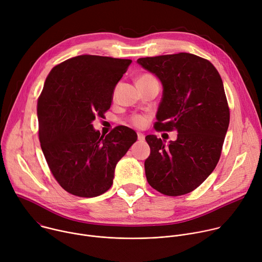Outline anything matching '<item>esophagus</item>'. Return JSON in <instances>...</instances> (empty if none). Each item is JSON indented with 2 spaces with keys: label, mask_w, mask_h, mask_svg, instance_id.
<instances>
[{
  "label": "esophagus",
  "mask_w": 262,
  "mask_h": 262,
  "mask_svg": "<svg viewBox=\"0 0 262 262\" xmlns=\"http://www.w3.org/2000/svg\"><path fill=\"white\" fill-rule=\"evenodd\" d=\"M138 140L139 141H144L145 140V135H143L142 133H138Z\"/></svg>",
  "instance_id": "34e87169"
}]
</instances>
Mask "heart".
I'll return each mask as SVG.
<instances>
[{
  "label": "heart",
  "instance_id": "1",
  "mask_svg": "<svg viewBox=\"0 0 262 262\" xmlns=\"http://www.w3.org/2000/svg\"><path fill=\"white\" fill-rule=\"evenodd\" d=\"M148 81H157V79L152 76V74H149V73L142 74V76L139 77V79H138V82H148ZM115 91H116V89H115ZM147 121H148V118L141 114H136V115L132 116V118H130L132 124L137 127H144L147 124Z\"/></svg>",
  "mask_w": 262,
  "mask_h": 262
}]
</instances>
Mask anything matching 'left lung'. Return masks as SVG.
Wrapping results in <instances>:
<instances>
[{
    "instance_id": "left-lung-1",
    "label": "left lung",
    "mask_w": 262,
    "mask_h": 262,
    "mask_svg": "<svg viewBox=\"0 0 262 262\" xmlns=\"http://www.w3.org/2000/svg\"><path fill=\"white\" fill-rule=\"evenodd\" d=\"M137 62L163 84L156 130L178 133L165 144L146 136L148 183L167 196L191 193L214 170L222 152L230 112L223 81L206 59L189 53L140 58Z\"/></svg>"
}]
</instances>
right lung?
<instances>
[{
  "instance_id": "1",
  "label": "right lung",
  "mask_w": 262,
  "mask_h": 262,
  "mask_svg": "<svg viewBox=\"0 0 262 262\" xmlns=\"http://www.w3.org/2000/svg\"><path fill=\"white\" fill-rule=\"evenodd\" d=\"M132 60L82 55L55 66L37 101L38 134L49 168L62 188L92 198L113 184L117 163L137 141L127 126L106 136L92 121L110 108Z\"/></svg>"
}]
</instances>
